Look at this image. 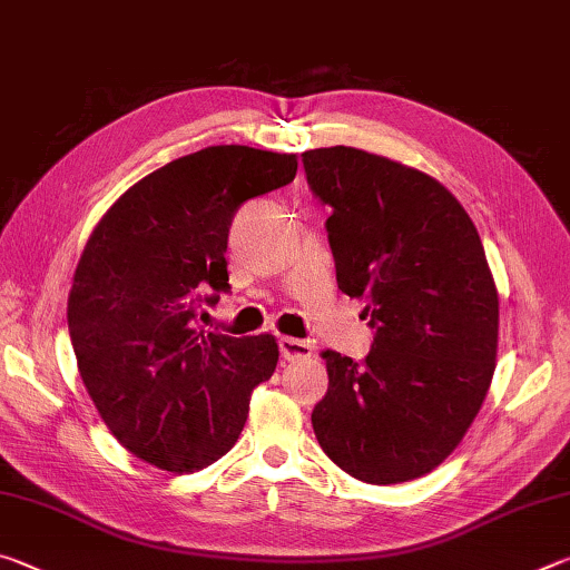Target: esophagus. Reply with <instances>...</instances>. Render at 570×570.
I'll return each mask as SVG.
<instances>
[{
  "mask_svg": "<svg viewBox=\"0 0 570 570\" xmlns=\"http://www.w3.org/2000/svg\"><path fill=\"white\" fill-rule=\"evenodd\" d=\"M278 352H282L286 362H302L312 356V344L294 340V336H282V340H278Z\"/></svg>",
  "mask_w": 570,
  "mask_h": 570,
  "instance_id": "obj_1",
  "label": "esophagus"
}]
</instances>
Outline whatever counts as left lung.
<instances>
[{
	"instance_id": "left-lung-1",
	"label": "left lung",
	"mask_w": 570,
	"mask_h": 570,
	"mask_svg": "<svg viewBox=\"0 0 570 570\" xmlns=\"http://www.w3.org/2000/svg\"><path fill=\"white\" fill-rule=\"evenodd\" d=\"M332 206L336 284L364 302V362L322 352L330 390L312 412L322 450L372 485L435 470L465 438L498 356V288L460 200L428 173L360 148L306 150Z\"/></svg>"
}]
</instances>
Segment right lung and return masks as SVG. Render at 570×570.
Instances as JSON below:
<instances>
[{"label": "right lung", "mask_w": 570, "mask_h": 570, "mask_svg": "<svg viewBox=\"0 0 570 570\" xmlns=\"http://www.w3.org/2000/svg\"><path fill=\"white\" fill-rule=\"evenodd\" d=\"M296 166L248 146L190 153L125 190L85 244L67 298L77 370L135 458L183 475L236 445L278 344L198 330V312L230 288L226 246L240 204L292 183Z\"/></svg>", "instance_id": "obj_1"}]
</instances>
